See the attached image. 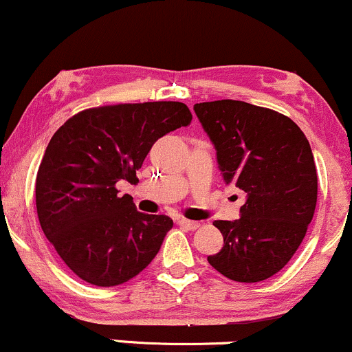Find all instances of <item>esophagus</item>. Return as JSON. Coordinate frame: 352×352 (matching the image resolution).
Wrapping results in <instances>:
<instances>
[{
    "mask_svg": "<svg viewBox=\"0 0 352 352\" xmlns=\"http://www.w3.org/2000/svg\"><path fill=\"white\" fill-rule=\"evenodd\" d=\"M179 225H180L182 228H185V230H195V228H199V227H200L199 221L187 220V218H180V220H179Z\"/></svg>",
    "mask_w": 352,
    "mask_h": 352,
    "instance_id": "34e87169",
    "label": "esophagus"
}]
</instances>
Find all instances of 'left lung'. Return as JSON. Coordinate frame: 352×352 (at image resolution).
I'll return each instance as SVG.
<instances>
[{
  "label": "left lung",
  "instance_id": "8db88e82",
  "mask_svg": "<svg viewBox=\"0 0 352 352\" xmlns=\"http://www.w3.org/2000/svg\"><path fill=\"white\" fill-rule=\"evenodd\" d=\"M193 111L223 182L246 193L240 220L213 223L223 248L208 263L233 281H263L292 260L313 220L318 175L308 139L289 117L243 100L200 102Z\"/></svg>",
  "mask_w": 352,
  "mask_h": 352
}]
</instances>
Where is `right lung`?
Masks as SVG:
<instances>
[{
    "label": "right lung",
    "instance_id": "right-lung-1",
    "mask_svg": "<svg viewBox=\"0 0 352 352\" xmlns=\"http://www.w3.org/2000/svg\"><path fill=\"white\" fill-rule=\"evenodd\" d=\"M190 120L182 102L117 104L86 109L52 135L36 177V208L44 235L80 280L122 285L159 253L172 218L137 212L116 185L139 182L152 145Z\"/></svg>",
    "mask_w": 352,
    "mask_h": 352
}]
</instances>
